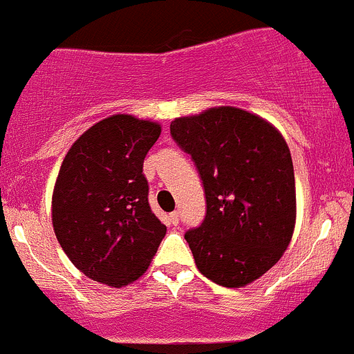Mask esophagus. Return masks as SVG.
Returning <instances> with one entry per match:
<instances>
[{
	"mask_svg": "<svg viewBox=\"0 0 354 354\" xmlns=\"http://www.w3.org/2000/svg\"><path fill=\"white\" fill-rule=\"evenodd\" d=\"M169 221H171V224H173V226H176V224L180 223V214H178V212H171L169 214Z\"/></svg>",
	"mask_w": 354,
	"mask_h": 354,
	"instance_id": "1",
	"label": "esophagus"
}]
</instances>
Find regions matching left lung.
<instances>
[{
    "label": "left lung",
    "instance_id": "1",
    "mask_svg": "<svg viewBox=\"0 0 354 354\" xmlns=\"http://www.w3.org/2000/svg\"><path fill=\"white\" fill-rule=\"evenodd\" d=\"M171 135L205 188V219L185 234L195 266L219 286H248L279 262L295 233V169L283 133L259 114L216 106L174 118Z\"/></svg>",
    "mask_w": 354,
    "mask_h": 354
}]
</instances>
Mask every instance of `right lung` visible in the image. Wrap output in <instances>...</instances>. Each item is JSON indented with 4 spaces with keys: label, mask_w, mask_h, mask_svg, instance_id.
I'll list each match as a JSON object with an SVG mask.
<instances>
[{
    "label": "right lung",
    "mask_w": 354,
    "mask_h": 354,
    "mask_svg": "<svg viewBox=\"0 0 354 354\" xmlns=\"http://www.w3.org/2000/svg\"><path fill=\"white\" fill-rule=\"evenodd\" d=\"M160 124L113 114L85 130L66 152L51 200L55 234L92 281L123 288L151 266L166 226L149 205L144 159Z\"/></svg>",
    "instance_id": "1"
}]
</instances>
